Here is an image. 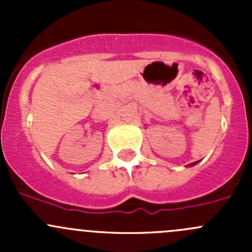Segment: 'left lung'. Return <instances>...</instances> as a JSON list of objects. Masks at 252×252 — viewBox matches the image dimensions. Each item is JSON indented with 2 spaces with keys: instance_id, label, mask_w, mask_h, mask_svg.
I'll return each instance as SVG.
<instances>
[{
  "instance_id": "1",
  "label": "left lung",
  "mask_w": 252,
  "mask_h": 252,
  "mask_svg": "<svg viewBox=\"0 0 252 252\" xmlns=\"http://www.w3.org/2000/svg\"><path fill=\"white\" fill-rule=\"evenodd\" d=\"M197 162H199V161H197ZM197 162H192V163L188 164V166H189V167H191V166H195V164H196V163H197Z\"/></svg>"
}]
</instances>
